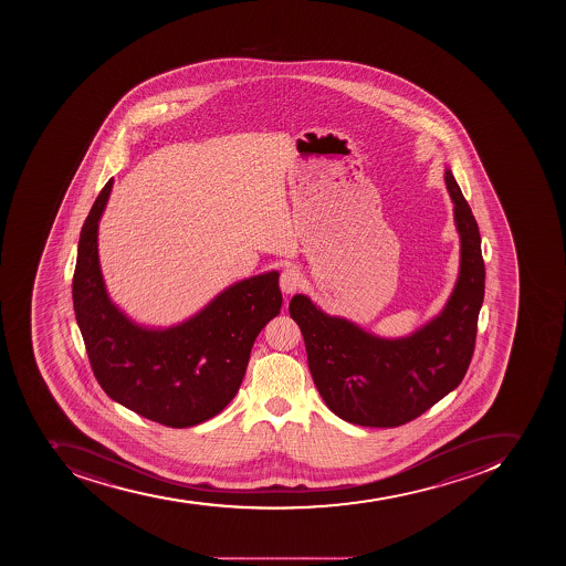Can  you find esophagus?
Returning a JSON list of instances; mask_svg holds the SVG:
<instances>
[{"label":"esophagus","mask_w":566,"mask_h":566,"mask_svg":"<svg viewBox=\"0 0 566 566\" xmlns=\"http://www.w3.org/2000/svg\"><path fill=\"white\" fill-rule=\"evenodd\" d=\"M301 285L302 276L298 270H295V268H285V270L282 271L281 290L284 291L285 295L296 293V291L301 290Z\"/></svg>","instance_id":"34e87169"}]
</instances>
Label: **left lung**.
<instances>
[{
	"instance_id": "1",
	"label": "left lung",
	"mask_w": 566,
	"mask_h": 566,
	"mask_svg": "<svg viewBox=\"0 0 566 566\" xmlns=\"http://www.w3.org/2000/svg\"><path fill=\"white\" fill-rule=\"evenodd\" d=\"M446 182L461 237V268L438 318L407 338L384 340L324 315L307 296L291 298L290 315L304 336L316 389L325 406L355 426H406L460 386L471 366L485 296V262L480 228L450 170Z\"/></svg>"
}]
</instances>
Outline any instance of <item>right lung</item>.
I'll list each match as a JSON object with an SVG mask.
<instances>
[{"label":"right lung","instance_id":"1","mask_svg":"<svg viewBox=\"0 0 566 566\" xmlns=\"http://www.w3.org/2000/svg\"><path fill=\"white\" fill-rule=\"evenodd\" d=\"M112 182L81 228L72 279L75 321L95 380L112 400L160 426H199L233 400L256 336L281 313L279 273L231 285L199 315L171 329L132 324L108 301L97 259V220Z\"/></svg>","mask_w":566,"mask_h":566}]
</instances>
